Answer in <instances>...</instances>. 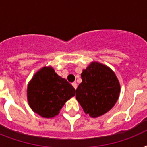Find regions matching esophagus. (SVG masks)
I'll list each match as a JSON object with an SVG mask.
<instances>
[{
    "mask_svg": "<svg viewBox=\"0 0 147 147\" xmlns=\"http://www.w3.org/2000/svg\"><path fill=\"white\" fill-rule=\"evenodd\" d=\"M71 85H72V86H73L75 89H76V88H77V86H78V85H77V83H76V82H73V83H72V84H71Z\"/></svg>",
    "mask_w": 147,
    "mask_h": 147,
    "instance_id": "obj_1",
    "label": "esophagus"
}]
</instances>
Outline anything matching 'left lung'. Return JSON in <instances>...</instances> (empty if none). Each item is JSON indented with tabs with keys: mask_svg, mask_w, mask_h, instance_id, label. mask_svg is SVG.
<instances>
[{
	"mask_svg": "<svg viewBox=\"0 0 147 147\" xmlns=\"http://www.w3.org/2000/svg\"><path fill=\"white\" fill-rule=\"evenodd\" d=\"M82 79L76 89V100L91 117L109 111L118 100L121 85L114 71L107 65L92 62L81 74Z\"/></svg>",
	"mask_w": 147,
	"mask_h": 147,
	"instance_id": "obj_1",
	"label": "left lung"
}]
</instances>
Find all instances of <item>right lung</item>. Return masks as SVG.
<instances>
[{"instance_id": "right-lung-1", "label": "right lung", "mask_w": 147, "mask_h": 147, "mask_svg": "<svg viewBox=\"0 0 147 147\" xmlns=\"http://www.w3.org/2000/svg\"><path fill=\"white\" fill-rule=\"evenodd\" d=\"M76 90L66 79L58 76L53 67L44 66L29 82L26 97L33 111L45 118L59 114L65 103L75 96Z\"/></svg>"}]
</instances>
